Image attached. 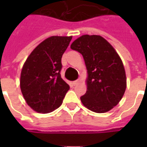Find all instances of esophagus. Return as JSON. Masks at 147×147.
<instances>
[{
	"label": "esophagus",
	"mask_w": 147,
	"mask_h": 147,
	"mask_svg": "<svg viewBox=\"0 0 147 147\" xmlns=\"http://www.w3.org/2000/svg\"><path fill=\"white\" fill-rule=\"evenodd\" d=\"M80 82V79H78V80H76V81H74L73 82V85H78V82Z\"/></svg>",
	"instance_id": "1"
}]
</instances>
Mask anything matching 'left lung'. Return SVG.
<instances>
[{"label":"left lung","mask_w":147,"mask_h":147,"mask_svg":"<svg viewBox=\"0 0 147 147\" xmlns=\"http://www.w3.org/2000/svg\"><path fill=\"white\" fill-rule=\"evenodd\" d=\"M71 49L82 55L87 68V91L81 100L88 109L105 113L121 100L127 87L123 62L111 45L102 36L83 35Z\"/></svg>","instance_id":"left-lung-1"}]
</instances>
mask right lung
Instances as JSON below:
<instances>
[{"mask_svg":"<svg viewBox=\"0 0 147 147\" xmlns=\"http://www.w3.org/2000/svg\"><path fill=\"white\" fill-rule=\"evenodd\" d=\"M71 36H51L36 47L24 63L20 89L27 105L38 113H49L62 105L70 87L61 77L62 56Z\"/></svg>","mask_w":147,"mask_h":147,"instance_id":"right-lung-1","label":"right lung"}]
</instances>
